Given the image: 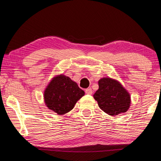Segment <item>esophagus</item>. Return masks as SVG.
I'll return each instance as SVG.
<instances>
[{
    "label": "esophagus",
    "instance_id": "esophagus-1",
    "mask_svg": "<svg viewBox=\"0 0 161 161\" xmlns=\"http://www.w3.org/2000/svg\"><path fill=\"white\" fill-rule=\"evenodd\" d=\"M85 92H86V94L91 95L92 92V91L91 88H87V89L86 90V91H85Z\"/></svg>",
    "mask_w": 161,
    "mask_h": 161
}]
</instances>
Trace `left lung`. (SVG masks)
<instances>
[{"label": "left lung", "mask_w": 161, "mask_h": 161, "mask_svg": "<svg viewBox=\"0 0 161 161\" xmlns=\"http://www.w3.org/2000/svg\"><path fill=\"white\" fill-rule=\"evenodd\" d=\"M99 88L93 97L99 108L111 116L125 113L131 105V96L117 80L109 77L98 81Z\"/></svg>", "instance_id": "obj_1"}]
</instances>
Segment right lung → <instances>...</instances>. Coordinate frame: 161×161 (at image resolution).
Listing matches in <instances>:
<instances>
[{
  "label": "right lung",
  "instance_id": "right-lung-1",
  "mask_svg": "<svg viewBox=\"0 0 161 161\" xmlns=\"http://www.w3.org/2000/svg\"><path fill=\"white\" fill-rule=\"evenodd\" d=\"M85 95L78 84L63 74L52 78L44 91V103L49 109L59 115L65 114L74 108Z\"/></svg>",
  "mask_w": 161,
  "mask_h": 161
}]
</instances>
